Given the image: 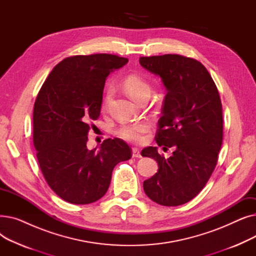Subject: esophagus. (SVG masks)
Returning a JSON list of instances; mask_svg holds the SVG:
<instances>
[{
    "label": "esophagus",
    "instance_id": "1",
    "mask_svg": "<svg viewBox=\"0 0 256 256\" xmlns=\"http://www.w3.org/2000/svg\"><path fill=\"white\" fill-rule=\"evenodd\" d=\"M132 158H141V154H140L139 150L132 148Z\"/></svg>",
    "mask_w": 256,
    "mask_h": 256
}]
</instances>
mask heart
Segmentation results:
<instances>
[{"instance_id": "heart-1", "label": "heart", "mask_w": 256, "mask_h": 256, "mask_svg": "<svg viewBox=\"0 0 256 256\" xmlns=\"http://www.w3.org/2000/svg\"><path fill=\"white\" fill-rule=\"evenodd\" d=\"M124 90L128 96L136 102H139L144 96H150V87L145 80L137 76H128L124 82ZM113 96V88H106L104 96V106L110 102ZM150 124L145 120L136 121V122L124 124L118 130V136L130 142H141L143 135L148 132Z\"/></svg>"}]
</instances>
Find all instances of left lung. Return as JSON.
I'll list each match as a JSON object with an SVG mask.
<instances>
[{
    "label": "left lung",
    "instance_id": "left-lung-1",
    "mask_svg": "<svg viewBox=\"0 0 256 256\" xmlns=\"http://www.w3.org/2000/svg\"><path fill=\"white\" fill-rule=\"evenodd\" d=\"M143 68L158 76L167 90L156 141L174 147L165 158L156 147H146L143 156L154 158L158 172L144 180L145 194L154 202L176 206L193 199L217 165L223 139L222 104L206 67L180 55L141 57Z\"/></svg>",
    "mask_w": 256,
    "mask_h": 256
}]
</instances>
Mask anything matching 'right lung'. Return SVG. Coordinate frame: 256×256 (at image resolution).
Instances as JSON below:
<instances>
[{"mask_svg": "<svg viewBox=\"0 0 256 256\" xmlns=\"http://www.w3.org/2000/svg\"><path fill=\"white\" fill-rule=\"evenodd\" d=\"M128 60L110 54L74 56L54 67L33 111V142L44 176L60 198L88 204L109 189L114 167L132 156L119 138L87 148L89 124L100 114L106 76Z\"/></svg>", "mask_w": 256, "mask_h": 256, "instance_id": "right-lung-1", "label": "right lung"}]
</instances>
